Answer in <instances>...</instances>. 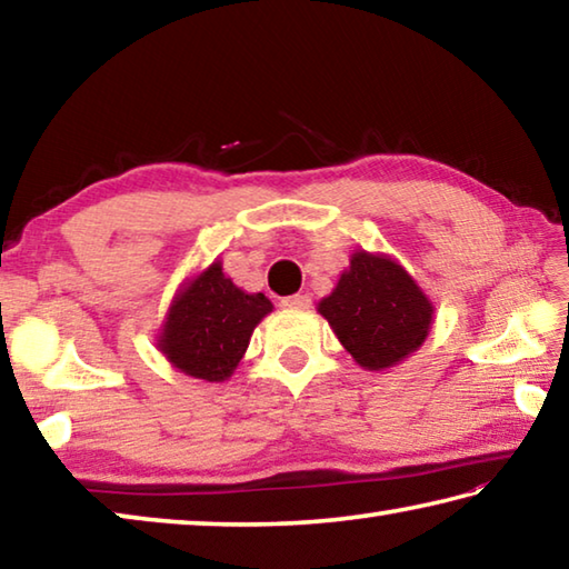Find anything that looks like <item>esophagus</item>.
Here are the masks:
<instances>
[{"mask_svg":"<svg viewBox=\"0 0 569 569\" xmlns=\"http://www.w3.org/2000/svg\"><path fill=\"white\" fill-rule=\"evenodd\" d=\"M283 308H291V311H306L308 306H311V298H308L306 293H296V296H288L281 301Z\"/></svg>","mask_w":569,"mask_h":569,"instance_id":"obj_1","label":"esophagus"}]
</instances>
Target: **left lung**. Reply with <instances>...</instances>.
Returning a JSON list of instances; mask_svg holds the SVG:
<instances>
[{
    "label": "left lung",
    "mask_w": 569,
    "mask_h": 569,
    "mask_svg": "<svg viewBox=\"0 0 569 569\" xmlns=\"http://www.w3.org/2000/svg\"><path fill=\"white\" fill-rule=\"evenodd\" d=\"M319 313L356 363L381 371L419 349L435 306L393 258L356 250Z\"/></svg>",
    "instance_id": "8db88e82"
}]
</instances>
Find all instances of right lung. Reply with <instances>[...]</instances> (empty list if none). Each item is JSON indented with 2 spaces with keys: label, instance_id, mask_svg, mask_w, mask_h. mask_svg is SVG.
Segmentation results:
<instances>
[{
  "label": "right lung",
  "instance_id": "obj_1",
  "mask_svg": "<svg viewBox=\"0 0 569 569\" xmlns=\"http://www.w3.org/2000/svg\"><path fill=\"white\" fill-rule=\"evenodd\" d=\"M273 303L263 293H246L223 273L220 261L192 276L170 303L158 349L192 379L226 381L243 359L250 333Z\"/></svg>",
  "mask_w": 569,
  "mask_h": 569
}]
</instances>
